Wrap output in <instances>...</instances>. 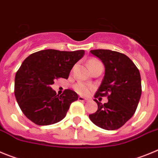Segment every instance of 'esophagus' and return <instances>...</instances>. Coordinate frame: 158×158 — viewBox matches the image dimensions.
I'll return each instance as SVG.
<instances>
[{
	"instance_id": "1",
	"label": "esophagus",
	"mask_w": 158,
	"mask_h": 158,
	"mask_svg": "<svg viewBox=\"0 0 158 158\" xmlns=\"http://www.w3.org/2000/svg\"><path fill=\"white\" fill-rule=\"evenodd\" d=\"M78 99H79V101H80V102H86V101H88L87 98H85L81 96H79V98H78Z\"/></svg>"
}]
</instances>
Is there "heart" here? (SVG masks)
Instances as JSON below:
<instances>
[{
    "instance_id": "heart-1",
    "label": "heart",
    "mask_w": 158,
    "mask_h": 158,
    "mask_svg": "<svg viewBox=\"0 0 158 158\" xmlns=\"http://www.w3.org/2000/svg\"><path fill=\"white\" fill-rule=\"evenodd\" d=\"M99 62L98 60H97L95 59H90L88 61V66H90V65L94 64L95 63H98ZM74 89L77 92L78 94L82 95H86L89 94V90H90V87L89 86H87L86 84H84L82 82H78L76 83L75 86H74Z\"/></svg>"
}]
</instances>
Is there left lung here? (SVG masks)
<instances>
[{"mask_svg": "<svg viewBox=\"0 0 158 158\" xmlns=\"http://www.w3.org/2000/svg\"><path fill=\"white\" fill-rule=\"evenodd\" d=\"M105 66V76L94 98L108 96V102L98 104L96 113L89 115L95 125L106 130L120 128L135 113L142 94L141 76L131 60L109 49L90 50Z\"/></svg>", "mask_w": 158, "mask_h": 158, "instance_id": "8db88e82", "label": "left lung"}]
</instances>
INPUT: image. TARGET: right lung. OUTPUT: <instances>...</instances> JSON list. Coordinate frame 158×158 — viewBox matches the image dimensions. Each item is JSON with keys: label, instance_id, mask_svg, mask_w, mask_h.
Listing matches in <instances>:
<instances>
[{"label": "right lung", "instance_id": "right-lung-1", "mask_svg": "<svg viewBox=\"0 0 158 158\" xmlns=\"http://www.w3.org/2000/svg\"><path fill=\"white\" fill-rule=\"evenodd\" d=\"M84 50L45 49L24 60L15 78V96L23 114L37 125L53 124L65 117L78 94L67 89L59 96L51 88L55 79H68Z\"/></svg>", "mask_w": 158, "mask_h": 158}]
</instances>
